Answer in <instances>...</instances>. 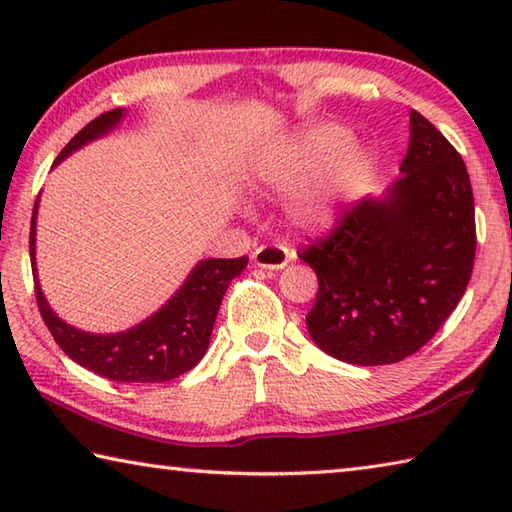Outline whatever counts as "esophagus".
Returning a JSON list of instances; mask_svg holds the SVG:
<instances>
[{
    "label": "esophagus",
    "mask_w": 512,
    "mask_h": 512,
    "mask_svg": "<svg viewBox=\"0 0 512 512\" xmlns=\"http://www.w3.org/2000/svg\"><path fill=\"white\" fill-rule=\"evenodd\" d=\"M291 259V250L284 248L280 244H268V246H259L253 250V264L257 268H271V271H280L289 264Z\"/></svg>",
    "instance_id": "obj_1"
}]
</instances>
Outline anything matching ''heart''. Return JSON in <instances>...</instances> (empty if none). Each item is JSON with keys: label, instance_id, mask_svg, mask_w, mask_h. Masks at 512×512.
<instances>
[{"label": "heart", "instance_id": "1", "mask_svg": "<svg viewBox=\"0 0 512 512\" xmlns=\"http://www.w3.org/2000/svg\"><path fill=\"white\" fill-rule=\"evenodd\" d=\"M348 126L325 121L302 131L296 140L264 153L255 162L257 183L275 192H299L291 203V221L302 230L325 232L339 223L350 183L368 169V153L352 146Z\"/></svg>", "mask_w": 512, "mask_h": 512}]
</instances>
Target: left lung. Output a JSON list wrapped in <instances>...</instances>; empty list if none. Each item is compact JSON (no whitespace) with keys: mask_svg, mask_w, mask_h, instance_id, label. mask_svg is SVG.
<instances>
[{"mask_svg":"<svg viewBox=\"0 0 512 512\" xmlns=\"http://www.w3.org/2000/svg\"><path fill=\"white\" fill-rule=\"evenodd\" d=\"M402 176L379 198L343 214L332 235L298 255L318 277L307 314L311 341L354 366L418 352L456 309L470 282L476 225L465 162L411 110Z\"/></svg>","mask_w":512,"mask_h":512,"instance_id":"left-lung-1","label":"left lung"}]
</instances>
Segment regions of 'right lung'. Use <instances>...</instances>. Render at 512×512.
<instances>
[{
    "label": "right lung",
    "instance_id": "obj_1",
    "mask_svg": "<svg viewBox=\"0 0 512 512\" xmlns=\"http://www.w3.org/2000/svg\"><path fill=\"white\" fill-rule=\"evenodd\" d=\"M126 110L103 112L92 119L88 126L81 128L54 162H63L67 155L79 151L81 146L90 144L99 137L108 135L121 124ZM40 196L33 205L31 216V237L29 253L33 280H36V300L40 316L49 327L54 341L60 345L69 359L79 366L88 368L97 375L121 384H160L192 370L203 359L210 345L212 327L216 314H219L221 300L228 291L230 282L241 275L248 257L237 259H201L192 273L187 275L173 296L164 305L151 314L140 325L117 334H92L67 325L56 311L49 307L45 293L38 282L36 268V216H38Z\"/></svg>",
    "mask_w": 512,
    "mask_h": 512
}]
</instances>
